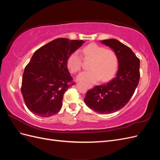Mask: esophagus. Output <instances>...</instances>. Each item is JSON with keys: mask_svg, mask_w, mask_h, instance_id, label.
<instances>
[{"mask_svg": "<svg viewBox=\"0 0 160 160\" xmlns=\"http://www.w3.org/2000/svg\"><path fill=\"white\" fill-rule=\"evenodd\" d=\"M88 89H92L93 88V86L92 85H88Z\"/></svg>", "mask_w": 160, "mask_h": 160, "instance_id": "34e87169", "label": "esophagus"}]
</instances>
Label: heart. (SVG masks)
Wrapping results in <instances>:
<instances>
[{"mask_svg": "<svg viewBox=\"0 0 160 160\" xmlns=\"http://www.w3.org/2000/svg\"><path fill=\"white\" fill-rule=\"evenodd\" d=\"M86 59H91L89 65L90 70L81 72L77 79L87 83H95L101 79V81L109 80L115 73L118 67V58L113 51L105 49L95 43L85 47L81 51ZM82 58L78 51L70 55L67 61L69 70L75 73L80 71Z\"/></svg>", "mask_w": 160, "mask_h": 160, "instance_id": "heart-1", "label": "heart"}]
</instances>
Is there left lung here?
<instances>
[{
	"mask_svg": "<svg viewBox=\"0 0 160 160\" xmlns=\"http://www.w3.org/2000/svg\"><path fill=\"white\" fill-rule=\"evenodd\" d=\"M117 55L118 71L115 78L87 92L84 99L90 109L101 114L115 112L126 105L138 85L140 61L128 46L114 38L101 41Z\"/></svg>",
	"mask_w": 160,
	"mask_h": 160,
	"instance_id": "obj_1",
	"label": "left lung"
}]
</instances>
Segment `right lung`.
Returning a JSON list of instances; mask_svg holds the SVG:
<instances>
[{"label":"right lung","mask_w":160,"mask_h":160,"mask_svg":"<svg viewBox=\"0 0 160 160\" xmlns=\"http://www.w3.org/2000/svg\"><path fill=\"white\" fill-rule=\"evenodd\" d=\"M84 42L59 38L34 52L24 71L21 86L24 101L33 114L47 118L61 110L65 92L75 84L67 59Z\"/></svg>","instance_id":"obj_1"}]
</instances>
